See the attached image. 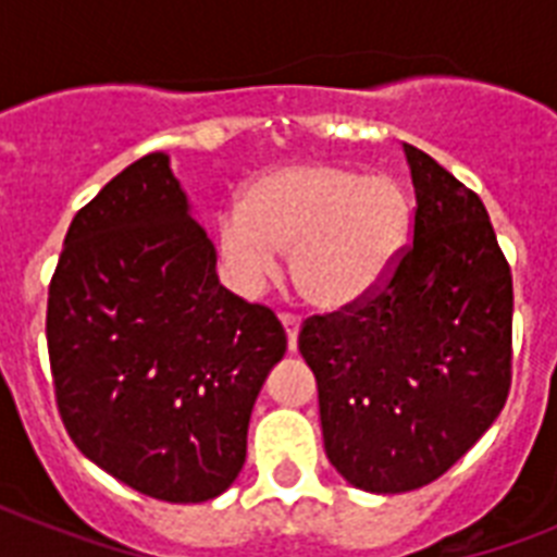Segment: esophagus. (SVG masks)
<instances>
[{
	"mask_svg": "<svg viewBox=\"0 0 557 557\" xmlns=\"http://www.w3.org/2000/svg\"><path fill=\"white\" fill-rule=\"evenodd\" d=\"M280 323H283V330H286L288 338V349L295 352L297 349V332H300V318L292 312H280Z\"/></svg>",
	"mask_w": 557,
	"mask_h": 557,
	"instance_id": "1",
	"label": "esophagus"
}]
</instances>
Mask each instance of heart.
<instances>
[{
  "label": "heart",
  "instance_id": "obj_1",
  "mask_svg": "<svg viewBox=\"0 0 557 557\" xmlns=\"http://www.w3.org/2000/svg\"><path fill=\"white\" fill-rule=\"evenodd\" d=\"M410 199L387 173L292 161L253 178L243 205L219 216L216 245L236 288L257 292L288 253L297 295L344 309L379 283L401 251Z\"/></svg>",
  "mask_w": 557,
  "mask_h": 557
}]
</instances>
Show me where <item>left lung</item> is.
Listing matches in <instances>:
<instances>
[{
  "label": "left lung",
  "mask_w": 557,
  "mask_h": 557,
  "mask_svg": "<svg viewBox=\"0 0 557 557\" xmlns=\"http://www.w3.org/2000/svg\"><path fill=\"white\" fill-rule=\"evenodd\" d=\"M413 239L341 312L306 318L323 448L347 483L401 494L440 480L500 416L511 387V269L485 205L405 144Z\"/></svg>",
  "instance_id": "left-lung-1"
}]
</instances>
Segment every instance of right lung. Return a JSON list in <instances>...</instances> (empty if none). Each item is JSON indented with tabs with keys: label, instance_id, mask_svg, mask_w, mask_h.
I'll use <instances>...</instances> for the list:
<instances>
[{
	"label": "right lung",
	"instance_id": "right-lung-1",
	"mask_svg": "<svg viewBox=\"0 0 557 557\" xmlns=\"http://www.w3.org/2000/svg\"><path fill=\"white\" fill-rule=\"evenodd\" d=\"M48 361L65 431L107 474L168 503L213 500L286 332L216 277V248L170 159L121 170L69 225L48 286Z\"/></svg>",
	"mask_w": 557,
	"mask_h": 557
}]
</instances>
